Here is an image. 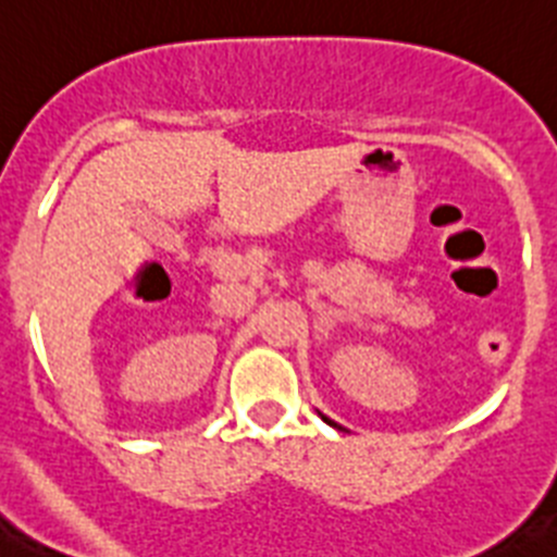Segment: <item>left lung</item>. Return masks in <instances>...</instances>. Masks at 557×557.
Instances as JSON below:
<instances>
[{
  "label": "left lung",
  "mask_w": 557,
  "mask_h": 557,
  "mask_svg": "<svg viewBox=\"0 0 557 557\" xmlns=\"http://www.w3.org/2000/svg\"><path fill=\"white\" fill-rule=\"evenodd\" d=\"M320 416H322V412H320ZM322 421H325V423H331V426H336V429H342V426H338V423H333L331 418H327V416H322Z\"/></svg>",
  "instance_id": "1"
}]
</instances>
